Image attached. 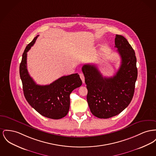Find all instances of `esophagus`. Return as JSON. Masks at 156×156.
<instances>
[{
  "label": "esophagus",
  "instance_id": "1",
  "mask_svg": "<svg viewBox=\"0 0 156 156\" xmlns=\"http://www.w3.org/2000/svg\"><path fill=\"white\" fill-rule=\"evenodd\" d=\"M80 78H81V79L83 83H84V82H85V78H84L83 74L82 73H80Z\"/></svg>",
  "mask_w": 156,
  "mask_h": 156
}]
</instances>
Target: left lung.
I'll use <instances>...</instances> for the list:
<instances>
[{"mask_svg":"<svg viewBox=\"0 0 156 156\" xmlns=\"http://www.w3.org/2000/svg\"><path fill=\"white\" fill-rule=\"evenodd\" d=\"M115 47L121 56V64L113 76L103 77L95 65H84L82 68L90 109L100 119L119 114L127 107L134 93L137 78L135 52L127 40L119 35L115 36Z\"/></svg>","mask_w":156,"mask_h":156,"instance_id":"8db88e82","label":"left lung"}]
</instances>
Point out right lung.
<instances>
[{"label": "right lung", "instance_id": "obj_1", "mask_svg": "<svg viewBox=\"0 0 156 156\" xmlns=\"http://www.w3.org/2000/svg\"><path fill=\"white\" fill-rule=\"evenodd\" d=\"M38 36L26 47L19 66L23 94L29 105L41 115L51 119H61L69 111L70 94L83 83L78 73H73L63 76L49 85L36 83L28 73L27 59V52Z\"/></svg>", "mask_w": 156, "mask_h": 156}]
</instances>
